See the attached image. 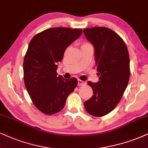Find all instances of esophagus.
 <instances>
[{"instance_id": "obj_1", "label": "esophagus", "mask_w": 148, "mask_h": 148, "mask_svg": "<svg viewBox=\"0 0 148 148\" xmlns=\"http://www.w3.org/2000/svg\"><path fill=\"white\" fill-rule=\"evenodd\" d=\"M86 84V82L84 81H82V80L78 79V86H84Z\"/></svg>"}]
</instances>
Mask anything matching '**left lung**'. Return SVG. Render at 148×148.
I'll return each instance as SVG.
<instances>
[{
  "instance_id": "1",
  "label": "left lung",
  "mask_w": 148,
  "mask_h": 148,
  "mask_svg": "<svg viewBox=\"0 0 148 148\" xmlns=\"http://www.w3.org/2000/svg\"><path fill=\"white\" fill-rule=\"evenodd\" d=\"M87 40L92 44L98 82L88 84L93 90L92 97L84 102L91 115L102 116L115 108L125 90L130 78V57L123 39L107 27L84 29Z\"/></svg>"
}]
</instances>
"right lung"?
<instances>
[{
    "instance_id": "obj_1",
    "label": "right lung",
    "mask_w": 148,
    "mask_h": 148,
    "mask_svg": "<svg viewBox=\"0 0 148 148\" xmlns=\"http://www.w3.org/2000/svg\"><path fill=\"white\" fill-rule=\"evenodd\" d=\"M82 29L54 27L36 34L31 40L23 62L24 81L35 106L46 114L63 109L69 95L77 85V79L57 76L58 63Z\"/></svg>"
}]
</instances>
